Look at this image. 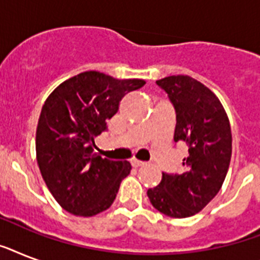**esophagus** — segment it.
<instances>
[{
    "instance_id": "34e87169",
    "label": "esophagus",
    "mask_w": 260,
    "mask_h": 260,
    "mask_svg": "<svg viewBox=\"0 0 260 260\" xmlns=\"http://www.w3.org/2000/svg\"><path fill=\"white\" fill-rule=\"evenodd\" d=\"M131 163H132V166L134 167H143L144 165H146L144 162H140V160H136V159H135V160H132Z\"/></svg>"
}]
</instances>
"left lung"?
<instances>
[{"instance_id": "obj_1", "label": "left lung", "mask_w": 260, "mask_h": 260, "mask_svg": "<svg viewBox=\"0 0 260 260\" xmlns=\"http://www.w3.org/2000/svg\"><path fill=\"white\" fill-rule=\"evenodd\" d=\"M156 85L175 109L174 142H185L189 155L182 173H163L160 183L147 196L160 213L190 217L213 200L225 179L232 155L230 120L220 100L197 79L171 75Z\"/></svg>"}]
</instances>
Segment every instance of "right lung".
I'll list each match as a JSON object with an SVG mask.
<instances>
[{
	"mask_svg": "<svg viewBox=\"0 0 260 260\" xmlns=\"http://www.w3.org/2000/svg\"><path fill=\"white\" fill-rule=\"evenodd\" d=\"M143 79H116L85 71L60 83L47 98L36 129V158L47 187L63 209L90 217L113 204L131 163L101 158L94 138L108 129L125 94Z\"/></svg>",
	"mask_w": 260,
	"mask_h": 260,
	"instance_id": "obj_1",
	"label": "right lung"
}]
</instances>
